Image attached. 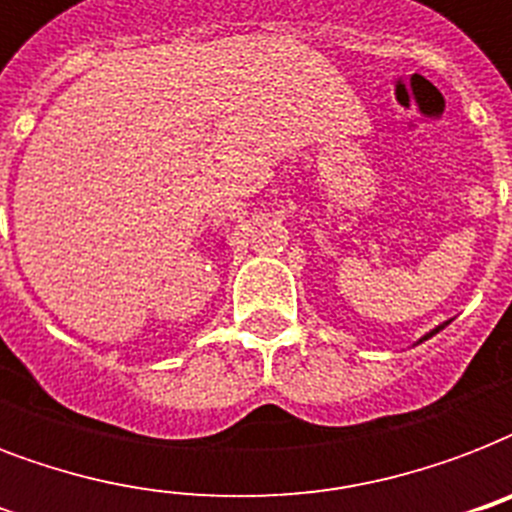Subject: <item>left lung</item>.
<instances>
[{"label": "left lung", "mask_w": 512, "mask_h": 512, "mask_svg": "<svg viewBox=\"0 0 512 512\" xmlns=\"http://www.w3.org/2000/svg\"><path fill=\"white\" fill-rule=\"evenodd\" d=\"M446 324H449V321H446ZM446 324H441V327H436V329H433V332H428V335H425V337H422V340H428V337H433V335H438V332H441V329H444L446 327ZM420 340V342H422Z\"/></svg>", "instance_id": "8db88e82"}]
</instances>
